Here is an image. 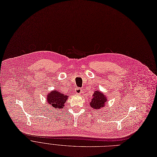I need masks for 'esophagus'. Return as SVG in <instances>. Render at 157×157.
Masks as SVG:
<instances>
[{"mask_svg":"<svg viewBox=\"0 0 157 157\" xmlns=\"http://www.w3.org/2000/svg\"><path fill=\"white\" fill-rule=\"evenodd\" d=\"M75 93H76L77 95H80V94H81V93H82V90H81L80 88H76V89L75 90Z\"/></svg>","mask_w":157,"mask_h":157,"instance_id":"34e87169","label":"esophagus"}]
</instances>
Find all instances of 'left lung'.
Masks as SVG:
<instances>
[{
    "instance_id": "1",
    "label": "left lung",
    "mask_w": 157,
    "mask_h": 157,
    "mask_svg": "<svg viewBox=\"0 0 157 157\" xmlns=\"http://www.w3.org/2000/svg\"><path fill=\"white\" fill-rule=\"evenodd\" d=\"M93 97L90 102V106L95 110L101 109L104 108L105 104L108 102V98L100 90H96L93 94Z\"/></svg>"
}]
</instances>
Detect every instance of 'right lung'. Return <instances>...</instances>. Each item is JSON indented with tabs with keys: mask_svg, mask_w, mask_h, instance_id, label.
<instances>
[{
	"mask_svg": "<svg viewBox=\"0 0 157 157\" xmlns=\"http://www.w3.org/2000/svg\"><path fill=\"white\" fill-rule=\"evenodd\" d=\"M68 98L67 95H64L56 89L48 93L46 96V101L55 109H62L65 106V103L68 100Z\"/></svg>",
	"mask_w": 157,
	"mask_h": 157,
	"instance_id": "right-lung-1",
	"label": "right lung"
}]
</instances>
